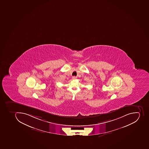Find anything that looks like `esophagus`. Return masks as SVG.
Wrapping results in <instances>:
<instances>
[{"label":"esophagus","instance_id":"obj_1","mask_svg":"<svg viewBox=\"0 0 149 149\" xmlns=\"http://www.w3.org/2000/svg\"><path fill=\"white\" fill-rule=\"evenodd\" d=\"M72 79H73V80H76V79H77V77H76V76H74L72 77Z\"/></svg>","mask_w":149,"mask_h":149}]
</instances>
